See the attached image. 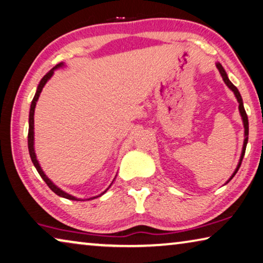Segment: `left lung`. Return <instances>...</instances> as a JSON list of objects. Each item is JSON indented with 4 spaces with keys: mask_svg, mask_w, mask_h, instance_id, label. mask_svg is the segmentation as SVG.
I'll return each instance as SVG.
<instances>
[{
    "mask_svg": "<svg viewBox=\"0 0 263 263\" xmlns=\"http://www.w3.org/2000/svg\"><path fill=\"white\" fill-rule=\"evenodd\" d=\"M217 68L219 70V73H221V76L223 78V80H224V82L227 84V86L232 89V91L234 92L235 97L237 98V101H238V109H240V113H241V117H242V120H243V126H245V142H243V148H242V154H241V158H240V162H238V165L236 167V170L234 171V174L232 175V177L229 178V181L232 179L235 175H236V172L238 171V169H240L241 166V163H242V159H243V156H245V152H246V147H247V143H248V132H249V125H248V117H247V113H246V109L243 107V101H242V98H241V94L240 92H238V89L235 87V86L232 84V81H230L228 79V76H227L226 70L223 69L222 65L221 64H217ZM228 181V182H229ZM227 182V183H228Z\"/></svg>",
    "mask_w": 263,
    "mask_h": 263,
    "instance_id": "obj_1",
    "label": "left lung"
}]
</instances>
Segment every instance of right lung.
Wrapping results in <instances>:
<instances>
[{
	"instance_id": "right-lung-1",
	"label": "right lung",
	"mask_w": 263,
	"mask_h": 263,
	"mask_svg": "<svg viewBox=\"0 0 263 263\" xmlns=\"http://www.w3.org/2000/svg\"><path fill=\"white\" fill-rule=\"evenodd\" d=\"M62 66H64V64H62V62H60V64H58V65L55 66V67H53L52 69H50L49 72L47 73L44 78H42L41 81H40V84H39V86H37V91H36V93H35L34 99H33V101H31V105H30V112H29V130H28V150H29V155H30L31 162H33L34 166L36 167V170H37V172H39V175L41 176V178L44 179L47 185L49 186V189L52 190V191H54V193H55L57 195L61 196V197H64V198L72 199V201H79V199H78V198L73 197V196H70V195H68L67 193H65V191H62L61 189H59V187H58L57 185H54L53 182L50 181V179H49L48 177H47V176L44 174V171H42L41 166L39 165V162H37V159H36V156H35V152H34V111H35V106H36V101H37V99H39V97H40V93H41V91H42V88H44V86L46 85V82L48 81L49 78L53 76L54 69H57V68H59V67H62ZM106 190H107V189H106ZM106 190H105L103 194L106 193ZM103 194H101V195H103ZM101 195H99V196H101ZM99 196H97V197H99ZM97 197H92V198H97ZM92 198H89V199H92Z\"/></svg>"
}]
</instances>
